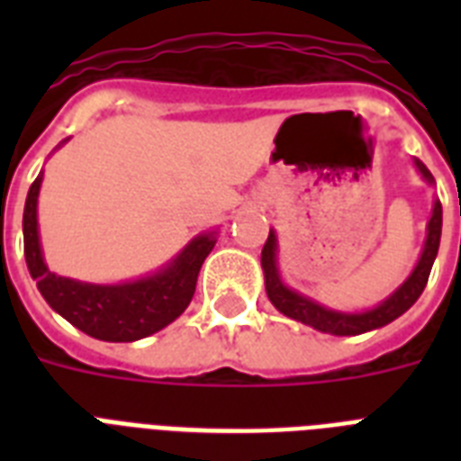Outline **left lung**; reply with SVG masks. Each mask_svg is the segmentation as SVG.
<instances>
[{"label":"left lung","instance_id":"1","mask_svg":"<svg viewBox=\"0 0 461 461\" xmlns=\"http://www.w3.org/2000/svg\"><path fill=\"white\" fill-rule=\"evenodd\" d=\"M416 167L421 169V174L429 181H433L430 172L421 162H416ZM440 230H443V205L436 203L433 208V217L429 222V239H426V249L421 253V260L419 266L411 273L404 285H402L397 292H394L385 303H380L378 308H373L368 313H337V311H328V308L318 306L311 299H303L296 292L287 289L280 282V275H277V267H275V234L270 231L267 234V241L263 246V253H260V263H263V273H266V289L270 302L275 303V308L280 313L294 318V321H302L303 325H311V328L321 330V332H330V335H361V332H368V330L383 328L387 322H393L394 318H400L407 308L414 306V302L421 296V292L426 289V282H429L430 267H433V260L438 256V246H440Z\"/></svg>","mask_w":461,"mask_h":461}]
</instances>
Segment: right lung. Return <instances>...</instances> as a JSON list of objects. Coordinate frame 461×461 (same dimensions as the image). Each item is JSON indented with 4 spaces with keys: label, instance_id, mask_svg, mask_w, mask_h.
I'll list each match as a JSON object with an SVG mask.
<instances>
[{
    "label": "right lung",
    "instance_id": "obj_1",
    "mask_svg": "<svg viewBox=\"0 0 461 461\" xmlns=\"http://www.w3.org/2000/svg\"><path fill=\"white\" fill-rule=\"evenodd\" d=\"M42 174L31 184L23 210V251L45 302L86 335L104 342H133L179 318L194 299L203 260L215 246L212 234L194 239L162 273L122 287H97L47 270L38 239V194Z\"/></svg>",
    "mask_w": 461,
    "mask_h": 461
}]
</instances>
